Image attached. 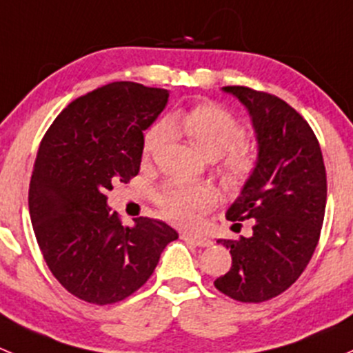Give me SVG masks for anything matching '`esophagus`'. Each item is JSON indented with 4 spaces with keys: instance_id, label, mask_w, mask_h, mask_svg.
<instances>
[{
    "instance_id": "34e87169",
    "label": "esophagus",
    "mask_w": 353,
    "mask_h": 353,
    "mask_svg": "<svg viewBox=\"0 0 353 353\" xmlns=\"http://www.w3.org/2000/svg\"><path fill=\"white\" fill-rule=\"evenodd\" d=\"M180 238L183 239V241L192 243V245H195V246H209L210 245V239L205 238V236H197V234H190V232H183Z\"/></svg>"
}]
</instances>
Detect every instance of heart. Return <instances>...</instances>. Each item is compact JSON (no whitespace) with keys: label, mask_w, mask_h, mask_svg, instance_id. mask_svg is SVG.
Masks as SVG:
<instances>
[{"label":"heart","mask_w":353,"mask_h":353,"mask_svg":"<svg viewBox=\"0 0 353 353\" xmlns=\"http://www.w3.org/2000/svg\"><path fill=\"white\" fill-rule=\"evenodd\" d=\"M166 129L178 130L188 143L209 159H217L221 181L228 190H239L258 166L255 150L245 141L243 123L226 108L214 103H197L166 117L165 125L156 123L143 137V161H150L166 139ZM217 202L209 185L170 183L156 197L163 216L183 228L197 226L202 216Z\"/></svg>","instance_id":"b5f03b06"}]
</instances>
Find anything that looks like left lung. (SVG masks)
<instances>
[{
  "mask_svg": "<svg viewBox=\"0 0 353 353\" xmlns=\"http://www.w3.org/2000/svg\"><path fill=\"white\" fill-rule=\"evenodd\" d=\"M253 119L258 166L226 217L253 224L250 238L219 239L232 256L214 281L239 303H265L285 292L310 263L321 234L326 170L311 125L289 103L248 86H224Z\"/></svg>",
  "mask_w": 353,
  "mask_h": 353,
  "instance_id": "left-lung-1",
  "label": "left lung"
}]
</instances>
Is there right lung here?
<instances>
[{
	"mask_svg": "<svg viewBox=\"0 0 353 353\" xmlns=\"http://www.w3.org/2000/svg\"><path fill=\"white\" fill-rule=\"evenodd\" d=\"M168 95L139 83H112L72 100L42 137L28 188L32 226L49 270L85 303L107 306L129 297L178 238L150 217L123 226L107 207V192L139 173L143 130Z\"/></svg>",
	"mask_w": 353,
	"mask_h": 353,
	"instance_id": "obj_1",
	"label": "right lung"
}]
</instances>
